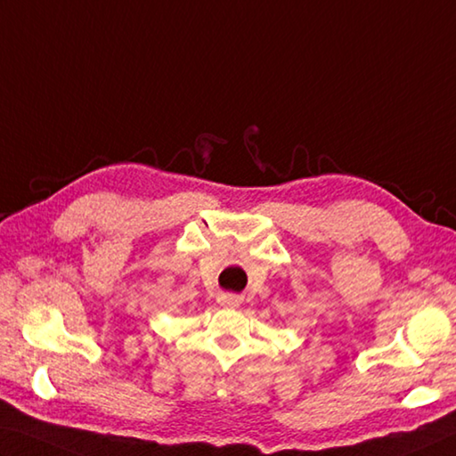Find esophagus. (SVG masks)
<instances>
[{
    "label": "esophagus",
    "instance_id": "1",
    "mask_svg": "<svg viewBox=\"0 0 456 456\" xmlns=\"http://www.w3.org/2000/svg\"><path fill=\"white\" fill-rule=\"evenodd\" d=\"M221 305L229 306V308H235V306L240 305V298L233 297V294H225V297H221Z\"/></svg>",
    "mask_w": 456,
    "mask_h": 456
}]
</instances>
